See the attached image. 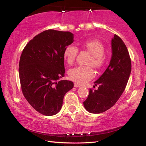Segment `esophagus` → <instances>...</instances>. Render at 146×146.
I'll list each match as a JSON object with an SVG mask.
<instances>
[{
    "label": "esophagus",
    "mask_w": 146,
    "mask_h": 146,
    "mask_svg": "<svg viewBox=\"0 0 146 146\" xmlns=\"http://www.w3.org/2000/svg\"><path fill=\"white\" fill-rule=\"evenodd\" d=\"M74 86H75V87H76V88H78V87H80L81 85L78 84H77V83H75V84H74Z\"/></svg>",
    "instance_id": "1"
}]
</instances>
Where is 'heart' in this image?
Instances as JSON below:
<instances>
[{"mask_svg":"<svg viewBox=\"0 0 146 146\" xmlns=\"http://www.w3.org/2000/svg\"><path fill=\"white\" fill-rule=\"evenodd\" d=\"M83 49L90 52L92 56L88 62L89 66H79L71 69L69 71V77L71 80L79 84L88 82L95 76V71L92 66L97 70H100L104 66L106 56L105 48L102 43L98 40H89L83 41L80 44ZM78 49L73 44L68 46L64 51V58L69 65H71L75 61Z\"/></svg>","mask_w":146,"mask_h":146,"instance_id":"1","label":"heart"}]
</instances>
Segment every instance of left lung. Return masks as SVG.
I'll list each match as a JSON object with an SVG mask.
<instances>
[{
	"instance_id": "8db88e82",
	"label": "left lung",
	"mask_w": 146,
	"mask_h": 146,
	"mask_svg": "<svg viewBox=\"0 0 146 146\" xmlns=\"http://www.w3.org/2000/svg\"><path fill=\"white\" fill-rule=\"evenodd\" d=\"M112 56L110 64L95 81L98 90L90 89L84 106L90 113H101L115 104L126 87L131 71V61L126 46L115 34L111 40Z\"/></svg>"
}]
</instances>
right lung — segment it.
<instances>
[{
  "label": "right lung",
  "instance_id": "right-lung-1",
  "mask_svg": "<svg viewBox=\"0 0 146 146\" xmlns=\"http://www.w3.org/2000/svg\"><path fill=\"white\" fill-rule=\"evenodd\" d=\"M73 42L70 31L48 29L26 44L19 61V78L24 97L36 111L46 116L58 113L71 81H58L65 75L64 51Z\"/></svg>",
  "mask_w": 146,
  "mask_h": 146
}]
</instances>
